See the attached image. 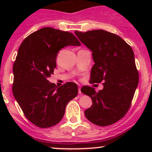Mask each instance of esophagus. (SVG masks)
I'll return each mask as SVG.
<instances>
[{
  "label": "esophagus",
  "mask_w": 152,
  "mask_h": 152,
  "mask_svg": "<svg viewBox=\"0 0 152 152\" xmlns=\"http://www.w3.org/2000/svg\"><path fill=\"white\" fill-rule=\"evenodd\" d=\"M81 86H78V94H81Z\"/></svg>",
  "instance_id": "34e87169"
}]
</instances>
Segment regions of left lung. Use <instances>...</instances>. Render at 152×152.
<instances>
[{
    "label": "left lung",
    "instance_id": "obj_1",
    "mask_svg": "<svg viewBox=\"0 0 152 152\" xmlns=\"http://www.w3.org/2000/svg\"><path fill=\"white\" fill-rule=\"evenodd\" d=\"M74 33L92 52L91 83L104 81L99 92L90 86L81 88L92 100L85 116L98 126L113 124L128 111L139 83L133 50L121 37L104 30Z\"/></svg>",
    "mask_w": 152,
    "mask_h": 152
}]
</instances>
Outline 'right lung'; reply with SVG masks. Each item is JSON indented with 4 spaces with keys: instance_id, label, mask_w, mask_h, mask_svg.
I'll list each match as a JSON object with an SVG mask.
<instances>
[{
    "instance_id": "obj_1",
    "label": "right lung",
    "mask_w": 152,
    "mask_h": 152,
    "mask_svg": "<svg viewBox=\"0 0 152 152\" xmlns=\"http://www.w3.org/2000/svg\"><path fill=\"white\" fill-rule=\"evenodd\" d=\"M68 46L81 43L71 33L45 27L26 37L18 48L13 94L26 118L41 128L57 124L68 103L78 94L76 83L58 87L47 79L56 67L59 50Z\"/></svg>"
}]
</instances>
